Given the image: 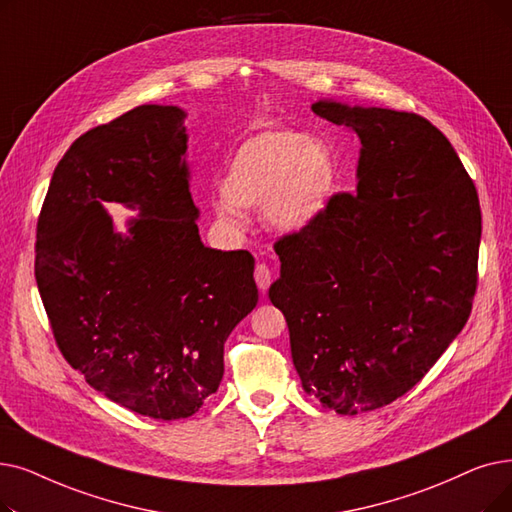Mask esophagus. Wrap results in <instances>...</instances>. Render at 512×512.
<instances>
[{
  "label": "esophagus",
  "instance_id": "esophagus-1",
  "mask_svg": "<svg viewBox=\"0 0 512 512\" xmlns=\"http://www.w3.org/2000/svg\"><path fill=\"white\" fill-rule=\"evenodd\" d=\"M255 282H257V286H259V291H265V288L270 286V282H272V270H270L265 263H259L257 268H255Z\"/></svg>",
  "mask_w": 512,
  "mask_h": 512
}]
</instances>
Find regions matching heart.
<instances>
[{"mask_svg":"<svg viewBox=\"0 0 512 512\" xmlns=\"http://www.w3.org/2000/svg\"><path fill=\"white\" fill-rule=\"evenodd\" d=\"M335 186L337 161L326 142L297 129H268L234 150L211 207L221 224L240 228V209L261 205L272 230L295 234L322 217Z\"/></svg>","mask_w":512,"mask_h":512,"instance_id":"1","label":"heart"}]
</instances>
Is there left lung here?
<instances>
[{"instance_id": "obj_1", "label": "left lung", "mask_w": 512, "mask_h": 512, "mask_svg": "<svg viewBox=\"0 0 512 512\" xmlns=\"http://www.w3.org/2000/svg\"><path fill=\"white\" fill-rule=\"evenodd\" d=\"M311 110L358 133L360 182L274 244L270 301L286 318L303 389L353 416L410 391L469 320L479 196L425 117L332 100Z\"/></svg>"}]
</instances>
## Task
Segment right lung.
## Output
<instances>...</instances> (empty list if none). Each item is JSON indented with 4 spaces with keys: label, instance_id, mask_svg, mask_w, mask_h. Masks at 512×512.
Returning a JSON list of instances; mask_svg holds the SVG:
<instances>
[{
    "label": "right lung",
    "instance_id": "obj_1",
    "mask_svg": "<svg viewBox=\"0 0 512 512\" xmlns=\"http://www.w3.org/2000/svg\"><path fill=\"white\" fill-rule=\"evenodd\" d=\"M186 113L142 104L85 131L54 169L35 280L64 360L115 404L188 418L217 391L224 343L257 305L255 259L198 234ZM102 202L141 211L123 237Z\"/></svg>",
    "mask_w": 512,
    "mask_h": 512
}]
</instances>
